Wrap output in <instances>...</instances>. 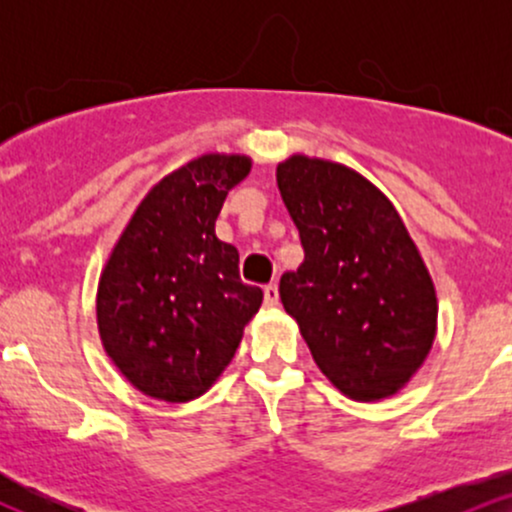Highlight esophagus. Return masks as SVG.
I'll return each mask as SVG.
<instances>
[{"label": "esophagus", "instance_id": "1", "mask_svg": "<svg viewBox=\"0 0 512 512\" xmlns=\"http://www.w3.org/2000/svg\"><path fill=\"white\" fill-rule=\"evenodd\" d=\"M279 305V289L274 284H269L264 289V308H276Z\"/></svg>", "mask_w": 512, "mask_h": 512}]
</instances>
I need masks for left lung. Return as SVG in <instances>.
Instances as JSON below:
<instances>
[{"label": "left lung", "mask_w": 512, "mask_h": 512, "mask_svg": "<svg viewBox=\"0 0 512 512\" xmlns=\"http://www.w3.org/2000/svg\"><path fill=\"white\" fill-rule=\"evenodd\" d=\"M305 260L279 281L317 368L346 397L395 395L426 361L438 301L414 240L373 182L293 154L276 166Z\"/></svg>", "instance_id": "obj_1"}]
</instances>
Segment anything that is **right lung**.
I'll list each match as a JSON object with an SVG mask.
<instances>
[{"mask_svg": "<svg viewBox=\"0 0 512 512\" xmlns=\"http://www.w3.org/2000/svg\"><path fill=\"white\" fill-rule=\"evenodd\" d=\"M240 154H207L151 187L110 252L96 298L105 354L144 395L190 402L231 363L262 291L240 281L238 250L216 238Z\"/></svg>", "mask_w": 512, "mask_h": 512, "instance_id": "1", "label": "right lung"}]
</instances>
